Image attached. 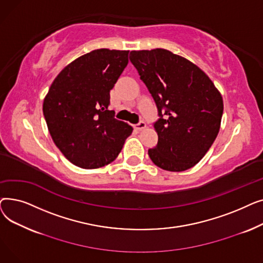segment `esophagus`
Here are the masks:
<instances>
[{
	"label": "esophagus",
	"mask_w": 263,
	"mask_h": 263,
	"mask_svg": "<svg viewBox=\"0 0 263 263\" xmlns=\"http://www.w3.org/2000/svg\"><path fill=\"white\" fill-rule=\"evenodd\" d=\"M146 127H147V124H146V122H145V121H143V120H141L139 123H136V124H135V128H136L137 130H139V131L144 130Z\"/></svg>",
	"instance_id": "obj_1"
}]
</instances>
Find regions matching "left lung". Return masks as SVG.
<instances>
[{
	"instance_id": "left-lung-1",
	"label": "left lung",
	"mask_w": 263,
	"mask_h": 263,
	"mask_svg": "<svg viewBox=\"0 0 263 263\" xmlns=\"http://www.w3.org/2000/svg\"><path fill=\"white\" fill-rule=\"evenodd\" d=\"M130 61L158 108L154 127L159 140L149 158L168 172L193 167L216 139L222 96L201 69L171 51H131Z\"/></svg>"
}]
</instances>
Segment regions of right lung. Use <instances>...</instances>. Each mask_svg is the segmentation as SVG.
Masks as SVG:
<instances>
[{"label":"right lung","instance_id":"right-lung-1","mask_svg":"<svg viewBox=\"0 0 263 263\" xmlns=\"http://www.w3.org/2000/svg\"><path fill=\"white\" fill-rule=\"evenodd\" d=\"M128 54L98 49L82 55L63 69L46 96L43 110L52 140L76 166L98 168L114 161L132 133L107 108Z\"/></svg>","mask_w":263,"mask_h":263}]
</instances>
